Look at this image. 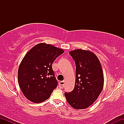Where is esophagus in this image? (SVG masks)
Returning a JSON list of instances; mask_svg holds the SVG:
<instances>
[{
  "label": "esophagus",
  "instance_id": "1",
  "mask_svg": "<svg viewBox=\"0 0 124 124\" xmlns=\"http://www.w3.org/2000/svg\"><path fill=\"white\" fill-rule=\"evenodd\" d=\"M65 86V81H61L59 83V87L61 89H63Z\"/></svg>",
  "mask_w": 124,
  "mask_h": 124
}]
</instances>
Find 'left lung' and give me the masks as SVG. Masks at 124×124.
<instances>
[{"mask_svg":"<svg viewBox=\"0 0 124 124\" xmlns=\"http://www.w3.org/2000/svg\"><path fill=\"white\" fill-rule=\"evenodd\" d=\"M76 65V79L73 90L65 93L68 103L75 109L92 105L102 92L104 76L97 56L90 51L76 49L69 52Z\"/></svg>","mask_w":124,"mask_h":124,"instance_id":"left-lung-1","label":"left lung"}]
</instances>
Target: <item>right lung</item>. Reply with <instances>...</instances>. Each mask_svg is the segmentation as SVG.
I'll return each instance as SVG.
<instances>
[{"label": "right lung", "mask_w": 124, "mask_h": 124, "mask_svg": "<svg viewBox=\"0 0 124 124\" xmlns=\"http://www.w3.org/2000/svg\"><path fill=\"white\" fill-rule=\"evenodd\" d=\"M64 52L50 44L41 43L31 48L23 59L18 70L21 92L34 103L47 100L58 86L52 65Z\"/></svg>", "instance_id": "1"}]
</instances>
